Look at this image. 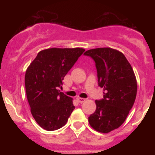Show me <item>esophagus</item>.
Segmentation results:
<instances>
[{
  "instance_id": "esophagus-1",
  "label": "esophagus",
  "mask_w": 155,
  "mask_h": 155,
  "mask_svg": "<svg viewBox=\"0 0 155 155\" xmlns=\"http://www.w3.org/2000/svg\"><path fill=\"white\" fill-rule=\"evenodd\" d=\"M78 102H79V103H83V102H84L86 101V99H84V98H78Z\"/></svg>"
}]
</instances>
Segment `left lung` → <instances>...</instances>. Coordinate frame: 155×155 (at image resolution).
Returning <instances> with one entry per match:
<instances>
[{"label":"left lung","mask_w":155,"mask_h":155,"mask_svg":"<svg viewBox=\"0 0 155 155\" xmlns=\"http://www.w3.org/2000/svg\"><path fill=\"white\" fill-rule=\"evenodd\" d=\"M96 63L103 99L96 100V109L88 117L95 130L108 133L125 121L134 104L137 82L132 66L121 52L109 47L92 49L84 53Z\"/></svg>","instance_id":"8db88e82"}]
</instances>
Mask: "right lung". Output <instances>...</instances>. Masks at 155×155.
<instances>
[{
    "label": "right lung",
    "instance_id": "add662e5",
    "mask_svg": "<svg viewBox=\"0 0 155 155\" xmlns=\"http://www.w3.org/2000/svg\"><path fill=\"white\" fill-rule=\"evenodd\" d=\"M85 50L50 48L40 51L28 67L25 85L31 113L43 129L62 127L74 109L72 98L58 90Z\"/></svg>",
    "mask_w": 155,
    "mask_h": 155
}]
</instances>
